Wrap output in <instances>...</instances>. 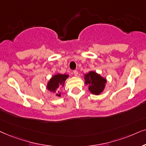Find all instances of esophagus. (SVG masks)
Segmentation results:
<instances>
[{
    "mask_svg": "<svg viewBox=\"0 0 146 146\" xmlns=\"http://www.w3.org/2000/svg\"><path fill=\"white\" fill-rule=\"evenodd\" d=\"M73 74H74L75 76L77 77V75H78V71H75H75H73Z\"/></svg>",
    "mask_w": 146,
    "mask_h": 146,
    "instance_id": "esophagus-1",
    "label": "esophagus"
}]
</instances>
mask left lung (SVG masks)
Here are the masks:
<instances>
[{"mask_svg":"<svg viewBox=\"0 0 146 146\" xmlns=\"http://www.w3.org/2000/svg\"><path fill=\"white\" fill-rule=\"evenodd\" d=\"M84 75L85 83L89 85V91L93 94L100 95L106 87V79L95 71H89Z\"/></svg>","mask_w":146,"mask_h":146,"instance_id":"left-lung-1","label":"left lung"}]
</instances>
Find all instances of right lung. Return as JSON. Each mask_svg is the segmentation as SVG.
<instances>
[{
  "label": "right lung",
  "mask_w": 146,
  "mask_h": 146,
  "mask_svg": "<svg viewBox=\"0 0 146 146\" xmlns=\"http://www.w3.org/2000/svg\"><path fill=\"white\" fill-rule=\"evenodd\" d=\"M68 77H69V75L66 74L63 75L59 73V74L53 75L48 82L46 88L50 92L55 93L59 87L63 86L65 84V81ZM56 96L60 97L61 96V93H59V91H57V93H56Z\"/></svg>",
  "instance_id": "1"
}]
</instances>
